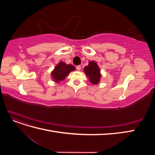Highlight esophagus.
<instances>
[{"instance_id":"34e87169","label":"esophagus","mask_w":155,"mask_h":155,"mask_svg":"<svg viewBox=\"0 0 155 155\" xmlns=\"http://www.w3.org/2000/svg\"><path fill=\"white\" fill-rule=\"evenodd\" d=\"M76 68H77L78 70H79H79H81V66H80V65H78V66H77Z\"/></svg>"}]
</instances>
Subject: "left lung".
<instances>
[{"label": "left lung", "mask_w": 155, "mask_h": 155, "mask_svg": "<svg viewBox=\"0 0 155 155\" xmlns=\"http://www.w3.org/2000/svg\"><path fill=\"white\" fill-rule=\"evenodd\" d=\"M86 76L88 78V80L93 85H97L100 83L101 78V74L100 68L97 63L94 61H90L87 66L85 67L83 69Z\"/></svg>", "instance_id": "left-lung-1"}]
</instances>
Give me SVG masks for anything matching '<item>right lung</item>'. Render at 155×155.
Returning a JSON list of instances; mask_svg holds the SVG:
<instances>
[{
	"mask_svg": "<svg viewBox=\"0 0 155 155\" xmlns=\"http://www.w3.org/2000/svg\"><path fill=\"white\" fill-rule=\"evenodd\" d=\"M76 70L72 64H67L64 61H61L57 64L54 69L51 72V78L55 83H60L64 80L70 72L74 71Z\"/></svg>",
	"mask_w": 155,
	"mask_h": 155,
	"instance_id": "add662e5",
	"label": "right lung"
}]
</instances>
